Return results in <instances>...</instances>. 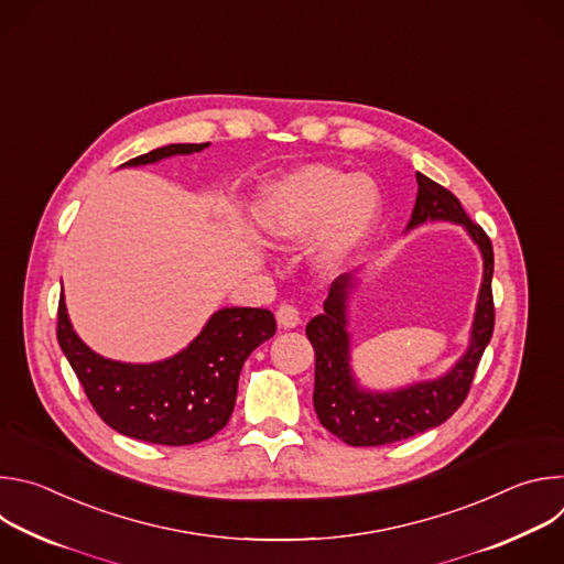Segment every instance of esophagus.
Listing matches in <instances>:
<instances>
[{"label": "esophagus", "instance_id": "1", "mask_svg": "<svg viewBox=\"0 0 564 564\" xmlns=\"http://www.w3.org/2000/svg\"><path fill=\"white\" fill-rule=\"evenodd\" d=\"M276 321H279L281 328L290 330V328H296L301 324V316H299V310L294 305L281 303L279 310H276Z\"/></svg>", "mask_w": 564, "mask_h": 564}]
</instances>
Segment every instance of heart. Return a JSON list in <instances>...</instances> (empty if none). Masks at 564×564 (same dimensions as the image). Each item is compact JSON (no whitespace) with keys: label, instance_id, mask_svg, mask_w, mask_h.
I'll list each match as a JSON object with an SVG mask.
<instances>
[{"label":"heart","instance_id":"heart-1","mask_svg":"<svg viewBox=\"0 0 564 564\" xmlns=\"http://www.w3.org/2000/svg\"><path fill=\"white\" fill-rule=\"evenodd\" d=\"M381 216V196L366 176L307 165L272 183L259 203L261 231L294 243L321 229L312 259L326 272L346 268L370 240Z\"/></svg>","mask_w":564,"mask_h":564}]
</instances>
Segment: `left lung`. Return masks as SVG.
<instances>
[{
    "label": "left lung",
    "instance_id": "8db88e82",
    "mask_svg": "<svg viewBox=\"0 0 564 564\" xmlns=\"http://www.w3.org/2000/svg\"><path fill=\"white\" fill-rule=\"evenodd\" d=\"M417 200L406 231L424 223L446 220L462 225L481 254V285L475 303L468 348L440 377L415 381L394 390H368L352 370V337L348 330V305L359 283V270L333 281L324 314H316L305 335L314 348V411L318 422L350 446H383L413 437L444 424L468 394L477 364L491 341L496 310L491 294L494 246L475 225L459 200L417 172Z\"/></svg>",
    "mask_w": 564,
    "mask_h": 564
}]
</instances>
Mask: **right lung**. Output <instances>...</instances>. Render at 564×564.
Listing matches in <instances>:
<instances>
[{"mask_svg":"<svg viewBox=\"0 0 564 564\" xmlns=\"http://www.w3.org/2000/svg\"><path fill=\"white\" fill-rule=\"evenodd\" d=\"M209 142H178L131 158L120 167L153 165L189 155ZM276 321L263 307H220L181 352L153 364H124L94 352L70 326L64 294L57 307V341L91 406L113 431L163 446L198 444L231 417L240 368Z\"/></svg>","mask_w":564,"mask_h":564,"instance_id":"add662e5","label":"right lung"}]
</instances>
